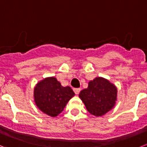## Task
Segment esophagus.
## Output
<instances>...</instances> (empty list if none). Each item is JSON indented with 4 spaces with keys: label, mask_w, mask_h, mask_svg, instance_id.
<instances>
[{
    "label": "esophagus",
    "mask_w": 147,
    "mask_h": 147,
    "mask_svg": "<svg viewBox=\"0 0 147 147\" xmlns=\"http://www.w3.org/2000/svg\"><path fill=\"white\" fill-rule=\"evenodd\" d=\"M73 91H74V92H75V93L76 94H78L80 93V88H74Z\"/></svg>",
    "instance_id": "esophagus-1"
}]
</instances>
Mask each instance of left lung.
Masks as SVG:
<instances>
[{
	"label": "left lung",
	"instance_id": "left-lung-1",
	"mask_svg": "<svg viewBox=\"0 0 147 147\" xmlns=\"http://www.w3.org/2000/svg\"><path fill=\"white\" fill-rule=\"evenodd\" d=\"M117 96L116 87L103 78H96L82 90L79 96L87 111L95 116H101L112 109Z\"/></svg>",
	"mask_w": 147,
	"mask_h": 147
}]
</instances>
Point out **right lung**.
I'll return each mask as SVG.
<instances>
[{"instance_id":"add662e5","label":"right lung","mask_w":147,"mask_h":147,"mask_svg":"<svg viewBox=\"0 0 147 147\" xmlns=\"http://www.w3.org/2000/svg\"><path fill=\"white\" fill-rule=\"evenodd\" d=\"M74 95L75 93L70 87H63L54 77L47 78L39 82L34 92L36 106L43 113L53 117L62 112Z\"/></svg>"}]
</instances>
